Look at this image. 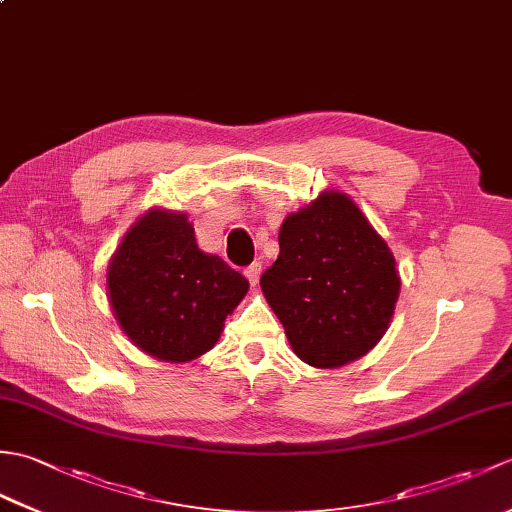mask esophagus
I'll list each match as a JSON object with an SVG mask.
<instances>
[{
    "label": "esophagus",
    "instance_id": "obj_1",
    "mask_svg": "<svg viewBox=\"0 0 512 512\" xmlns=\"http://www.w3.org/2000/svg\"><path fill=\"white\" fill-rule=\"evenodd\" d=\"M244 275H246V279L250 281V286H257L259 275H262V264H259V262L250 264V266L244 270Z\"/></svg>",
    "mask_w": 512,
    "mask_h": 512
}]
</instances>
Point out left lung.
Masks as SVG:
<instances>
[{"label": "left lung", "instance_id": "1", "mask_svg": "<svg viewBox=\"0 0 512 512\" xmlns=\"http://www.w3.org/2000/svg\"><path fill=\"white\" fill-rule=\"evenodd\" d=\"M303 363L343 367L383 339L400 295L394 253L343 191L328 189L279 228V255L259 279Z\"/></svg>", "mask_w": 512, "mask_h": 512}]
</instances>
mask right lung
Returning a JSON list of instances; mask_svg holds the SVG:
<instances>
[{"label": "right lung", "mask_w": 512, "mask_h": 512, "mask_svg": "<svg viewBox=\"0 0 512 512\" xmlns=\"http://www.w3.org/2000/svg\"><path fill=\"white\" fill-rule=\"evenodd\" d=\"M248 281L195 242L187 213L151 206L129 226L107 264V299L138 350L189 363L220 341Z\"/></svg>", "instance_id": "obj_1"}]
</instances>
